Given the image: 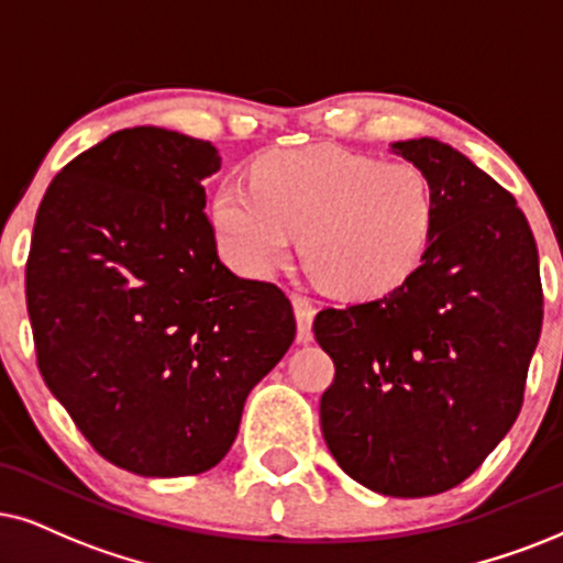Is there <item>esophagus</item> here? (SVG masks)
I'll use <instances>...</instances> for the list:
<instances>
[{"label": "esophagus", "mask_w": 563, "mask_h": 563, "mask_svg": "<svg viewBox=\"0 0 563 563\" xmlns=\"http://www.w3.org/2000/svg\"><path fill=\"white\" fill-rule=\"evenodd\" d=\"M290 301H294L296 322H298V343H311V338H314V332H311V322H314V303H311V298L303 294H290Z\"/></svg>", "instance_id": "1"}]
</instances>
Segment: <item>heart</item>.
Listing matches in <instances>:
<instances>
[{
    "label": "heart",
    "mask_w": 563,
    "mask_h": 563,
    "mask_svg": "<svg viewBox=\"0 0 563 563\" xmlns=\"http://www.w3.org/2000/svg\"><path fill=\"white\" fill-rule=\"evenodd\" d=\"M212 229L223 257L249 277L273 273L301 233L303 262L327 288L376 298L421 265L431 244L433 195L412 163L298 147L260 161L252 184H220Z\"/></svg>",
    "instance_id": "b5f03b06"
}]
</instances>
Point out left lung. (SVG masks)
Listing matches in <instances>:
<instances>
[{"label":"left lung","mask_w":563,"mask_h":563,"mask_svg":"<svg viewBox=\"0 0 563 563\" xmlns=\"http://www.w3.org/2000/svg\"><path fill=\"white\" fill-rule=\"evenodd\" d=\"M423 170L433 231L393 294L314 319L334 361L319 402L338 465L384 496L460 486L517 421L543 327L538 246L517 199L444 142H393Z\"/></svg>","instance_id":"1"}]
</instances>
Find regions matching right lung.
<instances>
[{
  "label": "right lung",
  "instance_id": "1",
  "mask_svg": "<svg viewBox=\"0 0 563 563\" xmlns=\"http://www.w3.org/2000/svg\"><path fill=\"white\" fill-rule=\"evenodd\" d=\"M218 168L210 142L134 126L69 161L35 216L41 376L92 450L145 478L216 467L296 338L286 294L218 257L202 187Z\"/></svg>",
  "mask_w": 563,
  "mask_h": 563
}]
</instances>
